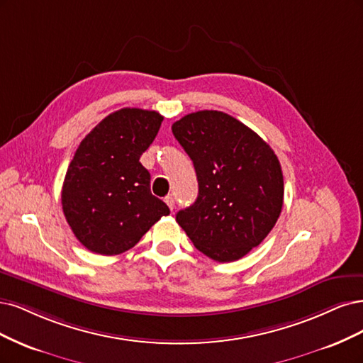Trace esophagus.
<instances>
[{"label":"esophagus","instance_id":"1","mask_svg":"<svg viewBox=\"0 0 363 363\" xmlns=\"http://www.w3.org/2000/svg\"><path fill=\"white\" fill-rule=\"evenodd\" d=\"M166 203L169 205L170 211H173V209H174V199H173L172 196H167V197H166Z\"/></svg>","mask_w":363,"mask_h":363}]
</instances>
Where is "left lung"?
I'll list each match as a JSON object with an SVG mask.
<instances>
[{
    "instance_id": "obj_1",
    "label": "left lung",
    "mask_w": 363,
    "mask_h": 363,
    "mask_svg": "<svg viewBox=\"0 0 363 363\" xmlns=\"http://www.w3.org/2000/svg\"><path fill=\"white\" fill-rule=\"evenodd\" d=\"M172 131L199 182L196 202L177 214L178 225L208 258H242L264 241L282 211L284 174L276 154L223 111L186 114Z\"/></svg>"
}]
</instances>
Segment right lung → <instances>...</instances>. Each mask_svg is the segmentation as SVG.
<instances>
[{
  "label": "right lung",
  "instance_id": "right-lung-1",
  "mask_svg": "<svg viewBox=\"0 0 363 363\" xmlns=\"http://www.w3.org/2000/svg\"><path fill=\"white\" fill-rule=\"evenodd\" d=\"M162 119L157 111L122 108L79 143L66 172L62 205L75 237L90 252L111 256L130 250L170 214L150 193V174L140 162Z\"/></svg>",
  "mask_w": 363,
  "mask_h": 363
}]
</instances>
